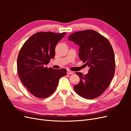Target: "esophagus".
Listing matches in <instances>:
<instances>
[{
  "label": "esophagus",
  "instance_id": "esophagus-1",
  "mask_svg": "<svg viewBox=\"0 0 131 131\" xmlns=\"http://www.w3.org/2000/svg\"><path fill=\"white\" fill-rule=\"evenodd\" d=\"M73 72H72V71H71L70 70H67V74H70V75H72V74H73Z\"/></svg>",
  "mask_w": 131,
  "mask_h": 131
}]
</instances>
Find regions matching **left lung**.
<instances>
[{
    "mask_svg": "<svg viewBox=\"0 0 131 131\" xmlns=\"http://www.w3.org/2000/svg\"><path fill=\"white\" fill-rule=\"evenodd\" d=\"M68 40L80 46L79 57L90 67L85 75L76 73L80 82L74 86L75 92L88 100L99 97L108 88L115 70L112 45L105 37L92 29L75 32L69 35Z\"/></svg>",
    "mask_w": 131,
    "mask_h": 131,
    "instance_id": "1",
    "label": "left lung"
}]
</instances>
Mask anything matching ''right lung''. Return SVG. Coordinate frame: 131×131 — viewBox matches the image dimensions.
<instances>
[{
    "mask_svg": "<svg viewBox=\"0 0 131 131\" xmlns=\"http://www.w3.org/2000/svg\"><path fill=\"white\" fill-rule=\"evenodd\" d=\"M66 34L43 31L35 33L21 47L17 57V72L27 89L38 98L49 97L56 90L65 69H54L46 65L55 55V47Z\"/></svg>",
    "mask_w": 131,
    "mask_h": 131,
    "instance_id": "right-lung-1",
    "label": "right lung"
}]
</instances>
